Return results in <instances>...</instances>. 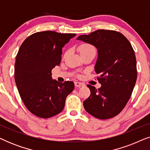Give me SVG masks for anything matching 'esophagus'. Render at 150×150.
<instances>
[{"label": "esophagus", "mask_w": 150, "mask_h": 150, "mask_svg": "<svg viewBox=\"0 0 150 150\" xmlns=\"http://www.w3.org/2000/svg\"><path fill=\"white\" fill-rule=\"evenodd\" d=\"M74 84H75V86L76 87H83V86L85 85L83 83H80V82H79V81L75 82Z\"/></svg>", "instance_id": "1"}]
</instances>
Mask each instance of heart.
Segmentation results:
<instances>
[{"mask_svg":"<svg viewBox=\"0 0 150 150\" xmlns=\"http://www.w3.org/2000/svg\"><path fill=\"white\" fill-rule=\"evenodd\" d=\"M93 48L92 47L91 45L88 44H82L81 46H80L79 48V50H80V53L81 52H85L86 50H91V49H93Z\"/></svg>","mask_w":150,"mask_h":150,"instance_id":"1","label":"heart"}]
</instances>
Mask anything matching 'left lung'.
Masks as SVG:
<instances>
[{"instance_id": "1", "label": "left lung", "mask_w": 150, "mask_h": 150, "mask_svg": "<svg viewBox=\"0 0 150 150\" xmlns=\"http://www.w3.org/2000/svg\"><path fill=\"white\" fill-rule=\"evenodd\" d=\"M77 40L98 50L95 71L101 87L88 85L91 95L83 102L88 113L100 120L117 115L132 93L137 78V61L130 43L120 32L97 30L78 37Z\"/></svg>"}]
</instances>
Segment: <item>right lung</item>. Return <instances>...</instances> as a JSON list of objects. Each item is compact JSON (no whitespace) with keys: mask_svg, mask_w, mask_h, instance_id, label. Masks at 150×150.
Masks as SVG:
<instances>
[{"mask_svg":"<svg viewBox=\"0 0 150 150\" xmlns=\"http://www.w3.org/2000/svg\"><path fill=\"white\" fill-rule=\"evenodd\" d=\"M74 33L38 32L28 37L18 50L15 81L24 105L41 118L62 111L65 99L74 88L72 81L61 83L52 79V68L60 64L62 48Z\"/></svg>","mask_w":150,"mask_h":150,"instance_id":"1","label":"right lung"}]
</instances>
